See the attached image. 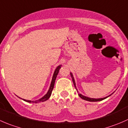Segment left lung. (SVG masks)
<instances>
[{
	"instance_id": "obj_1",
	"label": "left lung",
	"mask_w": 128,
	"mask_h": 128,
	"mask_svg": "<svg viewBox=\"0 0 128 128\" xmlns=\"http://www.w3.org/2000/svg\"><path fill=\"white\" fill-rule=\"evenodd\" d=\"M70 75H71V76H72V80H73V84H74V87H75V88H76V84H75V82H74V78H73V74H72V73H70ZM76 91H77V90H76ZM78 95H79V96L81 98H82V99H83V100H86V101H89V102H100V101L106 99V98H108V96H111V94H110V96H108L105 97V98H99V99H94V98H88V97L84 96L82 95V94H80V93H78Z\"/></svg>"
}]
</instances>
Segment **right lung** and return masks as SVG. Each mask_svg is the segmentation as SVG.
Here are the masks:
<instances>
[{
  "instance_id": "1",
  "label": "right lung",
  "mask_w": 128,
  "mask_h": 128,
  "mask_svg": "<svg viewBox=\"0 0 128 128\" xmlns=\"http://www.w3.org/2000/svg\"><path fill=\"white\" fill-rule=\"evenodd\" d=\"M60 68H61V65L57 66V68H56V70H55V72H54V75H53L52 80L51 84H50V88H49V90H48V92H47V93H46V94H45L44 96H43L42 98H40V99H39L38 100H36V101L26 100H24V99H23V100H24L25 102H28V103H38V102H45V101L47 100L50 98V96H51L52 92V90H53V89H54V84H55V80H56V76H57L59 70L60 69Z\"/></svg>"
}]
</instances>
